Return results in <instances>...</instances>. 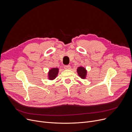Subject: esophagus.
Instances as JSON below:
<instances>
[{"mask_svg": "<svg viewBox=\"0 0 132 132\" xmlns=\"http://www.w3.org/2000/svg\"><path fill=\"white\" fill-rule=\"evenodd\" d=\"M71 66L69 65H65L64 66V68L65 69V70H70V69L71 68Z\"/></svg>", "mask_w": 132, "mask_h": 132, "instance_id": "1", "label": "esophagus"}]
</instances>
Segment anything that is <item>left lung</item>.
Returning <instances> with one entry per match:
<instances>
[{
	"label": "left lung",
	"instance_id": "left-lung-1",
	"mask_svg": "<svg viewBox=\"0 0 132 132\" xmlns=\"http://www.w3.org/2000/svg\"><path fill=\"white\" fill-rule=\"evenodd\" d=\"M77 72L80 76V77L82 79H85L86 77L87 71L86 69L82 67H79L77 69Z\"/></svg>",
	"mask_w": 132,
	"mask_h": 132
}]
</instances>
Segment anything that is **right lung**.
Wrapping results in <instances>:
<instances>
[{
  "mask_svg": "<svg viewBox=\"0 0 132 132\" xmlns=\"http://www.w3.org/2000/svg\"><path fill=\"white\" fill-rule=\"evenodd\" d=\"M58 70L57 68H53L50 70L48 72V79L50 80H53L56 78L58 73Z\"/></svg>",
  "mask_w": 132,
  "mask_h": 132,
  "instance_id": "right-lung-1",
  "label": "right lung"
}]
</instances>
